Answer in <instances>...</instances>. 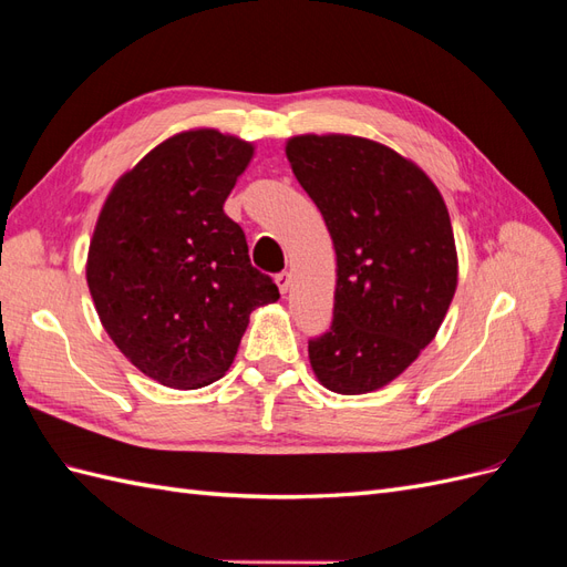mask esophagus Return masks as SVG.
<instances>
[{
	"label": "esophagus",
	"mask_w": 567,
	"mask_h": 567,
	"mask_svg": "<svg viewBox=\"0 0 567 567\" xmlns=\"http://www.w3.org/2000/svg\"><path fill=\"white\" fill-rule=\"evenodd\" d=\"M277 286H279L281 293H288V288H290V274L288 271L277 274Z\"/></svg>",
	"instance_id": "34e87169"
}]
</instances>
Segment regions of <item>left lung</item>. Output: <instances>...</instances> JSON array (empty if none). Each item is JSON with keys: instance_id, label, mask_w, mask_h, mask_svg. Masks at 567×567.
I'll return each instance as SVG.
<instances>
[{"instance_id": "left-lung-1", "label": "left lung", "mask_w": 567, "mask_h": 567, "mask_svg": "<svg viewBox=\"0 0 567 567\" xmlns=\"http://www.w3.org/2000/svg\"><path fill=\"white\" fill-rule=\"evenodd\" d=\"M286 156L336 248L333 323L310 340L312 371L331 392H373L450 310L458 262L447 205L416 163L364 136L300 134Z\"/></svg>"}]
</instances>
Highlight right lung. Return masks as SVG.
Segmentation results:
<instances>
[{
  "instance_id": "1",
  "label": "right lung",
  "mask_w": 567,
  "mask_h": 567,
  "mask_svg": "<svg viewBox=\"0 0 567 567\" xmlns=\"http://www.w3.org/2000/svg\"><path fill=\"white\" fill-rule=\"evenodd\" d=\"M252 153L210 127L179 132L120 177L99 213L87 255L94 307L117 350L161 385L219 381L250 312L279 300L225 215Z\"/></svg>"
}]
</instances>
